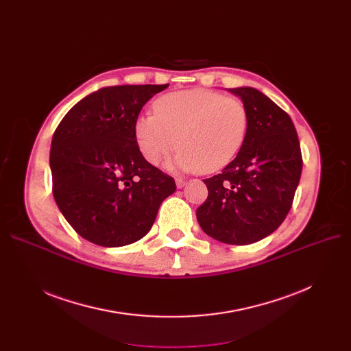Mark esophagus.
I'll list each match as a JSON object with an SVG mask.
<instances>
[{
	"instance_id": "esophagus-1",
	"label": "esophagus",
	"mask_w": 351,
	"mask_h": 351,
	"mask_svg": "<svg viewBox=\"0 0 351 351\" xmlns=\"http://www.w3.org/2000/svg\"><path fill=\"white\" fill-rule=\"evenodd\" d=\"M185 185H186V180H185V179H182V178H178V179H176V186H178L179 189L183 188Z\"/></svg>"
}]
</instances>
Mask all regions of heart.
<instances>
[{
    "mask_svg": "<svg viewBox=\"0 0 351 351\" xmlns=\"http://www.w3.org/2000/svg\"><path fill=\"white\" fill-rule=\"evenodd\" d=\"M154 110L155 115H141L134 123L138 149L154 166L178 143L172 168L210 173L237 155L247 135L249 112L243 101L216 90L171 92L154 102Z\"/></svg>",
    "mask_w": 351,
    "mask_h": 351,
    "instance_id": "heart-1",
    "label": "heart"
}]
</instances>
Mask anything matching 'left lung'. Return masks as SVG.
I'll use <instances>...</instances> for the list:
<instances>
[{"mask_svg":"<svg viewBox=\"0 0 351 351\" xmlns=\"http://www.w3.org/2000/svg\"><path fill=\"white\" fill-rule=\"evenodd\" d=\"M249 112L246 139L222 173L205 179L196 210L206 234L228 245L259 242L286 219L302 175V151L290 117L261 90L230 88Z\"/></svg>","mask_w":351,"mask_h":351,"instance_id":"1","label":"left lung"}]
</instances>
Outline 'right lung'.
Returning a JSON list of instances; mask_svg holds the SVG:
<instances>
[{
	"label": "right lung",
	"instance_id": "add662e5",
	"mask_svg": "<svg viewBox=\"0 0 351 351\" xmlns=\"http://www.w3.org/2000/svg\"><path fill=\"white\" fill-rule=\"evenodd\" d=\"M168 85H118L73 105L51 142L52 193L66 222L90 243L131 245L151 230L173 178L141 155L134 123Z\"/></svg>",
	"mask_w": 351,
	"mask_h": 351
}]
</instances>
